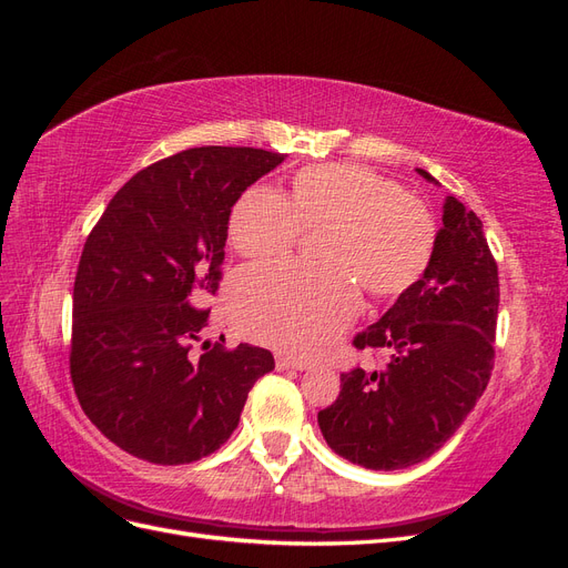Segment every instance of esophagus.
<instances>
[{
	"mask_svg": "<svg viewBox=\"0 0 568 568\" xmlns=\"http://www.w3.org/2000/svg\"><path fill=\"white\" fill-rule=\"evenodd\" d=\"M274 365H277L280 372H284V369H298V372H303L307 367V363H303V359H294V357H288V355H277V359H274Z\"/></svg>",
	"mask_w": 568,
	"mask_h": 568,
	"instance_id": "obj_1",
	"label": "esophagus"
}]
</instances>
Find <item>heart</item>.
<instances>
[{"label":"heart","mask_w":568,"mask_h":568,"mask_svg":"<svg viewBox=\"0 0 568 568\" xmlns=\"http://www.w3.org/2000/svg\"><path fill=\"white\" fill-rule=\"evenodd\" d=\"M230 244L248 261H280L298 234H317V272L253 267L232 286L239 332L294 355H317L359 311L357 286L393 298L422 280L436 248L426 205L388 178L351 163L305 168L288 194L251 186L230 213Z\"/></svg>","instance_id":"1"}]
</instances>
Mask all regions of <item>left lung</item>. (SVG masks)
<instances>
[{"mask_svg":"<svg viewBox=\"0 0 568 568\" xmlns=\"http://www.w3.org/2000/svg\"><path fill=\"white\" fill-rule=\"evenodd\" d=\"M417 173L438 184L426 170ZM497 305L484 222L445 196L422 280L353 341L355 348L386 351L390 363L384 372L341 374L338 398L317 415L326 445L374 471L407 469L440 450L488 386Z\"/></svg>","mask_w":568,"mask_h":568,"instance_id":"1","label":"left lung"}]
</instances>
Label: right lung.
<instances>
[{
	"mask_svg": "<svg viewBox=\"0 0 568 568\" xmlns=\"http://www.w3.org/2000/svg\"><path fill=\"white\" fill-rule=\"evenodd\" d=\"M282 161L251 146L175 153L125 182L84 242L71 379L84 415L120 450L153 464L215 453L274 369L265 348L203 341V305L217 291L232 205Z\"/></svg>",
	"mask_w": 568,
	"mask_h": 568,
	"instance_id": "1",
	"label": "right lung"
}]
</instances>
